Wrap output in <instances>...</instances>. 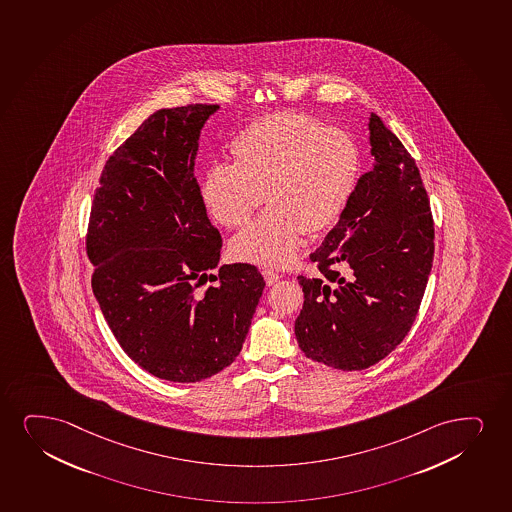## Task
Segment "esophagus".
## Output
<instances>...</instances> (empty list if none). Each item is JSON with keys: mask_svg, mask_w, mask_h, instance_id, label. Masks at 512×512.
Listing matches in <instances>:
<instances>
[{"mask_svg": "<svg viewBox=\"0 0 512 512\" xmlns=\"http://www.w3.org/2000/svg\"><path fill=\"white\" fill-rule=\"evenodd\" d=\"M262 274H264V279L265 283H267V286H272V284L278 283L279 279L283 278L279 272L271 271V269H264Z\"/></svg>", "mask_w": 512, "mask_h": 512, "instance_id": "esophagus-1", "label": "esophagus"}]
</instances>
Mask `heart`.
<instances>
[{"mask_svg":"<svg viewBox=\"0 0 512 512\" xmlns=\"http://www.w3.org/2000/svg\"><path fill=\"white\" fill-rule=\"evenodd\" d=\"M231 157L233 165L203 174V209L224 228H241L265 198L271 207L231 241V253L269 267L290 264L303 233L340 219L359 176V152L347 133L291 110L250 122L233 139Z\"/></svg>","mask_w":512,"mask_h":512,"instance_id":"b5f03b06","label":"heart"}]
</instances>
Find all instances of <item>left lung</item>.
<instances>
[{
  "label": "left lung",
  "mask_w": 512,
  "mask_h": 512,
  "mask_svg": "<svg viewBox=\"0 0 512 512\" xmlns=\"http://www.w3.org/2000/svg\"><path fill=\"white\" fill-rule=\"evenodd\" d=\"M369 131L373 169L310 253L321 274L298 276L305 298L295 321L298 345L341 371L374 366L402 343L435 255V222L414 158L376 114Z\"/></svg>",
  "instance_id": "1"
}]
</instances>
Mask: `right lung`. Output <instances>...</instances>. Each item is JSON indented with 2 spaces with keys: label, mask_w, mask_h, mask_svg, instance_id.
Here are the masks:
<instances>
[{
  "label": "right lung",
  "mask_w": 512,
  "mask_h": 512,
  "mask_svg": "<svg viewBox=\"0 0 512 512\" xmlns=\"http://www.w3.org/2000/svg\"><path fill=\"white\" fill-rule=\"evenodd\" d=\"M217 108L150 115L103 167L86 234L93 293L120 347L177 383L210 378L236 359L265 286L252 264L207 274L222 236L203 209L195 157Z\"/></svg>",
  "instance_id": "right-lung-1"
}]
</instances>
